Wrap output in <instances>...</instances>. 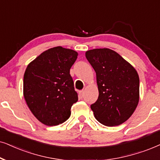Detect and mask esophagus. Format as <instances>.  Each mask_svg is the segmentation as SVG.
Wrapping results in <instances>:
<instances>
[{"label": "esophagus", "mask_w": 160, "mask_h": 160, "mask_svg": "<svg viewBox=\"0 0 160 160\" xmlns=\"http://www.w3.org/2000/svg\"><path fill=\"white\" fill-rule=\"evenodd\" d=\"M83 96H84V92H83V91H79V97H80V98H82L83 97Z\"/></svg>", "instance_id": "34e87169"}]
</instances>
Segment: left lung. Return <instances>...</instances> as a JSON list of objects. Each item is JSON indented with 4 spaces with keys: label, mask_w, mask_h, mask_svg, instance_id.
I'll return each instance as SVG.
<instances>
[{
    "label": "left lung",
    "mask_w": 160,
    "mask_h": 160,
    "mask_svg": "<svg viewBox=\"0 0 160 160\" xmlns=\"http://www.w3.org/2000/svg\"><path fill=\"white\" fill-rule=\"evenodd\" d=\"M86 57L97 74L99 97L91 105L97 120L105 126L125 122L139 102V76L118 53L108 48L87 51Z\"/></svg>",
    "instance_id": "obj_1"
}]
</instances>
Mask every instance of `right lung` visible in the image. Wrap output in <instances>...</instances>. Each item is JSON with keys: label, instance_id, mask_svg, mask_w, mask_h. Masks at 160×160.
<instances>
[{"label": "right lung", "instance_id": "obj_1", "mask_svg": "<svg viewBox=\"0 0 160 160\" xmlns=\"http://www.w3.org/2000/svg\"><path fill=\"white\" fill-rule=\"evenodd\" d=\"M78 52L62 47L44 51L28 65L23 78V95L33 116L47 126L67 120L78 102L70 69Z\"/></svg>", "mask_w": 160, "mask_h": 160}]
</instances>
